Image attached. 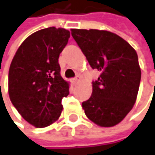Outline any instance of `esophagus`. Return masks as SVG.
Returning a JSON list of instances; mask_svg holds the SVG:
<instances>
[{
	"instance_id": "obj_1",
	"label": "esophagus",
	"mask_w": 155,
	"mask_h": 155,
	"mask_svg": "<svg viewBox=\"0 0 155 155\" xmlns=\"http://www.w3.org/2000/svg\"><path fill=\"white\" fill-rule=\"evenodd\" d=\"M80 81H81V77H80V76H76V77L73 79V83H74V84H77Z\"/></svg>"
}]
</instances>
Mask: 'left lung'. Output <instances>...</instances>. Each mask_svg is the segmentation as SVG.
Wrapping results in <instances>:
<instances>
[{
    "instance_id": "1",
    "label": "left lung",
    "mask_w": 155,
    "mask_h": 155,
    "mask_svg": "<svg viewBox=\"0 0 155 155\" xmlns=\"http://www.w3.org/2000/svg\"><path fill=\"white\" fill-rule=\"evenodd\" d=\"M74 39L93 69L100 71L93 93L82 103L85 114L97 125L119 124L133 108L141 81L138 56L131 45L108 31L72 29Z\"/></svg>"
}]
</instances>
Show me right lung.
Masks as SVG:
<instances>
[{
  "instance_id": "obj_1",
  "label": "right lung",
  "mask_w": 155,
  "mask_h": 155,
  "mask_svg": "<svg viewBox=\"0 0 155 155\" xmlns=\"http://www.w3.org/2000/svg\"><path fill=\"white\" fill-rule=\"evenodd\" d=\"M69 31L49 27L30 35L14 55L8 73V94L25 120L37 128L56 122L69 84L61 76L58 58Z\"/></svg>"
}]
</instances>
